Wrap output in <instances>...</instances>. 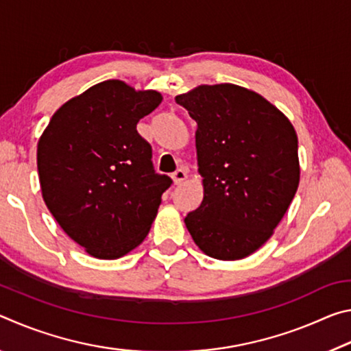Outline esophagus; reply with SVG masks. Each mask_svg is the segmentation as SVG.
Listing matches in <instances>:
<instances>
[{"label":"esophagus","instance_id":"obj_1","mask_svg":"<svg viewBox=\"0 0 351 351\" xmlns=\"http://www.w3.org/2000/svg\"><path fill=\"white\" fill-rule=\"evenodd\" d=\"M171 178H173V182L176 184H182L184 181L187 180V169H184V167H181V169H178L173 175H171Z\"/></svg>","mask_w":351,"mask_h":351}]
</instances>
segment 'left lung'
I'll use <instances>...</instances> for the list:
<instances>
[{
    "label": "left lung",
    "instance_id": "1",
    "mask_svg": "<svg viewBox=\"0 0 351 351\" xmlns=\"http://www.w3.org/2000/svg\"><path fill=\"white\" fill-rule=\"evenodd\" d=\"M175 100L198 123L204 187L184 223L209 257L245 258L271 239L299 187L295 130L263 96L232 83L199 85Z\"/></svg>",
    "mask_w": 351,
    "mask_h": 351
}]
</instances>
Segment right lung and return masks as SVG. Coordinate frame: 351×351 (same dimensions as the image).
<instances>
[{"label": "right lung", "mask_w": 351, "mask_h": 351, "mask_svg": "<svg viewBox=\"0 0 351 351\" xmlns=\"http://www.w3.org/2000/svg\"><path fill=\"white\" fill-rule=\"evenodd\" d=\"M161 93L105 80L69 99L37 145L45 204L71 240L96 258L138 247L171 180L154 173L152 147L136 130Z\"/></svg>", "instance_id": "1"}]
</instances>
